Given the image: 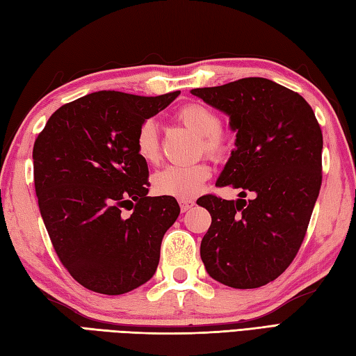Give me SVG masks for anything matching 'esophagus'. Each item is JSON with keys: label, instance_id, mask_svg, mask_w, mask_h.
Masks as SVG:
<instances>
[{"label": "esophagus", "instance_id": "34e87169", "mask_svg": "<svg viewBox=\"0 0 356 356\" xmlns=\"http://www.w3.org/2000/svg\"><path fill=\"white\" fill-rule=\"evenodd\" d=\"M179 205H180V209H182V213H186L188 209H191L195 205V202L191 199H180Z\"/></svg>", "mask_w": 356, "mask_h": 356}]
</instances>
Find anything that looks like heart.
Wrapping results in <instances>:
<instances>
[{"label": "heart", "instance_id": "obj_1", "mask_svg": "<svg viewBox=\"0 0 356 356\" xmlns=\"http://www.w3.org/2000/svg\"><path fill=\"white\" fill-rule=\"evenodd\" d=\"M174 118L188 130L199 136L200 153H205L217 161L229 153V133L220 127L222 119L216 110L205 104L193 102L182 105ZM134 145L136 153L143 162L156 163L159 161V136L153 120L148 119L139 127ZM209 177L211 166L205 162L191 166H166L153 176V186L156 193L162 195L188 199L197 195Z\"/></svg>", "mask_w": 356, "mask_h": 356}]
</instances>
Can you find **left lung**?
Returning <instances> with one entry per match:
<instances>
[{
    "label": "left lung",
    "mask_w": 356,
    "mask_h": 356,
    "mask_svg": "<svg viewBox=\"0 0 356 356\" xmlns=\"http://www.w3.org/2000/svg\"><path fill=\"white\" fill-rule=\"evenodd\" d=\"M229 116L236 149L217 186L237 200L202 195L211 214L200 257L218 283L254 289L282 275L303 243L321 188L323 133L303 96L274 81L243 78L191 90ZM248 192L251 201H245Z\"/></svg>",
    "instance_id": "1"
}]
</instances>
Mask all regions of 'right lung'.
Here are the masks:
<instances>
[{
	"instance_id": "add662e5",
	"label": "right lung",
	"mask_w": 356,
	"mask_h": 356,
	"mask_svg": "<svg viewBox=\"0 0 356 356\" xmlns=\"http://www.w3.org/2000/svg\"><path fill=\"white\" fill-rule=\"evenodd\" d=\"M179 93L82 96L53 113L35 140L45 229L64 268L90 291L120 295L154 275L180 208L171 195L148 197V165L134 142L139 127Z\"/></svg>"
}]
</instances>
